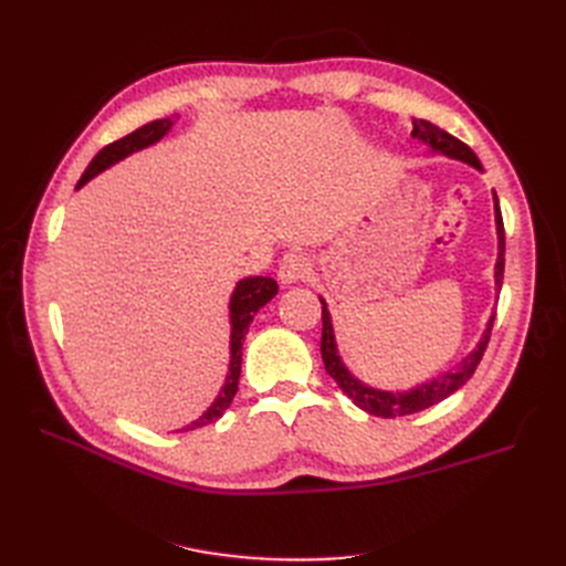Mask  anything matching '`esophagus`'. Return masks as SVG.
<instances>
[{"label": "esophagus", "instance_id": "1", "mask_svg": "<svg viewBox=\"0 0 566 566\" xmlns=\"http://www.w3.org/2000/svg\"><path fill=\"white\" fill-rule=\"evenodd\" d=\"M310 271H312V264L306 260V254L293 250L283 254V260L279 264V279L283 283H297L310 276Z\"/></svg>", "mask_w": 566, "mask_h": 566}]
</instances>
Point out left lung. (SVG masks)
<instances>
[{
    "instance_id": "obj_1",
    "label": "left lung",
    "mask_w": 566,
    "mask_h": 566,
    "mask_svg": "<svg viewBox=\"0 0 566 566\" xmlns=\"http://www.w3.org/2000/svg\"><path fill=\"white\" fill-rule=\"evenodd\" d=\"M413 139H420L424 144H430L434 150H441L443 156L455 158L468 163L476 169H482V163L472 153V148L468 144H462L455 136H451L449 132L439 129L437 125L427 123V119H413ZM495 200V227H499V262H495V285H503V271H505V227H503V214H501V205H499V196L493 193ZM321 318H323V335H321V356L325 370H328L331 378L339 385V389L347 394V397L358 406L364 408L366 413L378 416V418H399V416H410L418 413V410L430 408L439 401H443L447 397H451L453 391H458L462 385H465L482 356L486 352L489 337H491V328H493V318L495 314L489 318V328L479 342V347L458 366L455 373H447L443 378H437L432 382H427L422 387H416L410 391H382V389H373L364 382H358L354 375L345 368V364L339 361L337 356V345H335V335H333V323H331V314L325 310V302L321 300Z\"/></svg>"
}]
</instances>
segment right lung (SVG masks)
I'll return each mask as SVG.
<instances>
[{"instance_id": "add662e5", "label": "right lung", "mask_w": 566, "mask_h": 566, "mask_svg": "<svg viewBox=\"0 0 566 566\" xmlns=\"http://www.w3.org/2000/svg\"><path fill=\"white\" fill-rule=\"evenodd\" d=\"M169 127H172V119L169 117L153 119V123L123 136V139H117V142L108 144L106 148H101L96 153V158L90 163V167L84 169L82 179L77 181V188L87 184L98 172H104L106 167L127 158L129 153L142 150L150 144L160 142L163 136L169 132ZM276 293H279V283L273 279H266V276H250L235 285L233 295H231V361H229L227 382H224V387H221L214 403L205 410V413L196 422L186 424L184 430H198V427L210 424L224 416V410L231 406L235 391H238V378H241V361H243V339L248 335L250 323H252L254 314L260 312L269 300L276 297Z\"/></svg>"}]
</instances>
